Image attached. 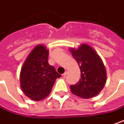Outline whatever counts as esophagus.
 <instances>
[{"mask_svg":"<svg viewBox=\"0 0 124 124\" xmlns=\"http://www.w3.org/2000/svg\"><path fill=\"white\" fill-rule=\"evenodd\" d=\"M68 73H69V72H68L67 71H65V72H64V73L63 74V77H67V75L68 74Z\"/></svg>","mask_w":124,"mask_h":124,"instance_id":"34e87169","label":"esophagus"}]
</instances>
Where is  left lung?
Wrapping results in <instances>:
<instances>
[{
  "label": "left lung",
  "instance_id": "1",
  "mask_svg": "<svg viewBox=\"0 0 124 124\" xmlns=\"http://www.w3.org/2000/svg\"><path fill=\"white\" fill-rule=\"evenodd\" d=\"M69 51L78 64L81 77L77 84L70 85L71 92L84 99L98 95L107 81V71L101 57L85 43L77 49L71 47Z\"/></svg>",
  "mask_w": 124,
  "mask_h": 124
}]
</instances>
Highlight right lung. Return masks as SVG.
I'll return each instance as SVG.
<instances>
[{"label":"right lung","instance_id":"1","mask_svg":"<svg viewBox=\"0 0 124 124\" xmlns=\"http://www.w3.org/2000/svg\"><path fill=\"white\" fill-rule=\"evenodd\" d=\"M49 50L39 44L29 54L20 71V87L26 97L33 101L46 98L57 78L61 77L48 64Z\"/></svg>","mask_w":124,"mask_h":124}]
</instances>
